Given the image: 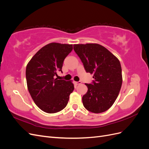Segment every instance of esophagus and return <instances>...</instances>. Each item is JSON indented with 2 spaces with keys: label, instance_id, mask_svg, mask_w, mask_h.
Masks as SVG:
<instances>
[{
  "label": "esophagus",
  "instance_id": "esophagus-1",
  "mask_svg": "<svg viewBox=\"0 0 149 149\" xmlns=\"http://www.w3.org/2000/svg\"><path fill=\"white\" fill-rule=\"evenodd\" d=\"M81 83V81H74V84L76 85H78V84H79Z\"/></svg>",
  "mask_w": 149,
  "mask_h": 149
}]
</instances>
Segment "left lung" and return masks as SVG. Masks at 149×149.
<instances>
[{"mask_svg": "<svg viewBox=\"0 0 149 149\" xmlns=\"http://www.w3.org/2000/svg\"><path fill=\"white\" fill-rule=\"evenodd\" d=\"M74 50L87 73L93 74L94 81L86 84L87 93L83 96L84 107L93 113L108 110L118 97L123 83L118 58L97 43L74 44Z\"/></svg>", "mask_w": 149, "mask_h": 149, "instance_id": "obj_1", "label": "left lung"}]
</instances>
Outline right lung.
Here are the masks:
<instances>
[{
  "label": "right lung",
  "instance_id": "add662e5",
  "mask_svg": "<svg viewBox=\"0 0 149 149\" xmlns=\"http://www.w3.org/2000/svg\"><path fill=\"white\" fill-rule=\"evenodd\" d=\"M73 49V45L51 43L36 53L26 68V79L31 98L40 109L56 113L63 109L73 91L72 81L55 78L62 72L65 58Z\"/></svg>",
  "mask_w": 149,
  "mask_h": 149
}]
</instances>
